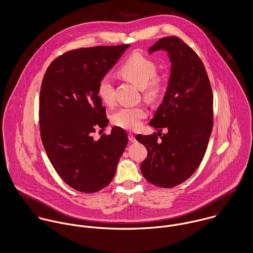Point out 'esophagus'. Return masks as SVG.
Masks as SVG:
<instances>
[{"mask_svg": "<svg viewBox=\"0 0 253 253\" xmlns=\"http://www.w3.org/2000/svg\"><path fill=\"white\" fill-rule=\"evenodd\" d=\"M128 139H129V140L131 141V142H136L137 141V140H136V138H135V136L133 135V134H128Z\"/></svg>", "mask_w": 253, "mask_h": 253, "instance_id": "obj_1", "label": "esophagus"}]
</instances>
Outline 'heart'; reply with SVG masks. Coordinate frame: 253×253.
I'll return each instance as SVG.
<instances>
[{
    "instance_id": "obj_1",
    "label": "heart",
    "mask_w": 253,
    "mask_h": 253,
    "mask_svg": "<svg viewBox=\"0 0 253 253\" xmlns=\"http://www.w3.org/2000/svg\"><path fill=\"white\" fill-rule=\"evenodd\" d=\"M157 66L148 57L140 52H134L128 57L118 69V74L123 79L138 86L142 90L146 100L154 102L160 98L165 88L163 78L156 75ZM97 93L106 105H113L114 90L113 81L109 77L100 80ZM146 111L143 107H126L118 110L112 115V121L117 127L125 130H136L146 117Z\"/></svg>"
}]
</instances>
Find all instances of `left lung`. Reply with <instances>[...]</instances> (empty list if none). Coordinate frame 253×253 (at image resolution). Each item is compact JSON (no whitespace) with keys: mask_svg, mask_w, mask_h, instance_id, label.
Segmentation results:
<instances>
[{"mask_svg":"<svg viewBox=\"0 0 253 253\" xmlns=\"http://www.w3.org/2000/svg\"><path fill=\"white\" fill-rule=\"evenodd\" d=\"M158 50L168 53L170 76L163 103L149 125L168 133L161 140L155 133L136 139L147 149L140 165L144 178L169 188L189 178L203 160L213 125V96L205 66L191 47L176 37H166L148 53Z\"/></svg>","mask_w":253,"mask_h":253,"instance_id":"8db88e82","label":"left lung"}]
</instances>
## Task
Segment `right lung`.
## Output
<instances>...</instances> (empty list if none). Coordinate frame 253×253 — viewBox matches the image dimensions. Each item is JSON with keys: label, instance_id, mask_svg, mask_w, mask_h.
I'll use <instances>...</instances> for the list:
<instances>
[{"label": "right lung", "instance_id": "obj_1", "mask_svg": "<svg viewBox=\"0 0 253 253\" xmlns=\"http://www.w3.org/2000/svg\"><path fill=\"white\" fill-rule=\"evenodd\" d=\"M130 44L79 48L56 58L47 68L40 93V127L45 152L72 188L93 193L106 187L128 143L120 127L93 139L108 126L98 96L100 80Z\"/></svg>", "mask_w": 253, "mask_h": 253}]
</instances>
